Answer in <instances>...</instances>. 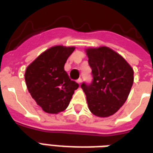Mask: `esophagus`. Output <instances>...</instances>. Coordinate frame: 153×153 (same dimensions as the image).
<instances>
[{"instance_id": "34e87169", "label": "esophagus", "mask_w": 153, "mask_h": 153, "mask_svg": "<svg viewBox=\"0 0 153 153\" xmlns=\"http://www.w3.org/2000/svg\"><path fill=\"white\" fill-rule=\"evenodd\" d=\"M77 83H79V84H81V83H82V79H79L77 80Z\"/></svg>"}]
</instances>
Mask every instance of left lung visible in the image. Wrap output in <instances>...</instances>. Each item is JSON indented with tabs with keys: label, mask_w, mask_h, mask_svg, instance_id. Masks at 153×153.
<instances>
[{
	"label": "left lung",
	"mask_w": 153,
	"mask_h": 153,
	"mask_svg": "<svg viewBox=\"0 0 153 153\" xmlns=\"http://www.w3.org/2000/svg\"><path fill=\"white\" fill-rule=\"evenodd\" d=\"M85 51L93 76L91 84L81 85L88 109L97 117H109L128 98L134 83V70L109 47H89Z\"/></svg>",
	"instance_id": "obj_1"
}]
</instances>
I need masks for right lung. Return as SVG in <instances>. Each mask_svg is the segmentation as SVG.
I'll return each mask as SVG.
<instances>
[{
	"instance_id": "obj_1",
	"label": "right lung",
	"mask_w": 153,
	"mask_h": 153,
	"mask_svg": "<svg viewBox=\"0 0 153 153\" xmlns=\"http://www.w3.org/2000/svg\"><path fill=\"white\" fill-rule=\"evenodd\" d=\"M74 47L54 46L39 55L26 69L25 82L32 97L45 112L66 109L79 84L64 69Z\"/></svg>"
}]
</instances>
